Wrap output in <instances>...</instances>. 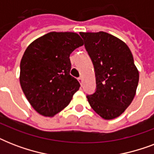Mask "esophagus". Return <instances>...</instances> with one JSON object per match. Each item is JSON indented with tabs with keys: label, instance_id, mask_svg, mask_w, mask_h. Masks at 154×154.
<instances>
[{
	"label": "esophagus",
	"instance_id": "1",
	"mask_svg": "<svg viewBox=\"0 0 154 154\" xmlns=\"http://www.w3.org/2000/svg\"><path fill=\"white\" fill-rule=\"evenodd\" d=\"M78 82H80V84L82 85V82H83V78H82V77H78Z\"/></svg>",
	"mask_w": 154,
	"mask_h": 154
}]
</instances>
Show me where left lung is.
<instances>
[{"instance_id":"left-lung-1","label":"left lung","mask_w":154,"mask_h":154,"mask_svg":"<svg viewBox=\"0 0 154 154\" xmlns=\"http://www.w3.org/2000/svg\"><path fill=\"white\" fill-rule=\"evenodd\" d=\"M94 65L96 90L87 95L89 105L106 120L113 119L131 104L139 72L126 44L105 32H80Z\"/></svg>"}]
</instances>
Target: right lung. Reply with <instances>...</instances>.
<instances>
[{
	"instance_id": "right-lung-1",
	"label": "right lung",
	"mask_w": 154,
	"mask_h": 154,
	"mask_svg": "<svg viewBox=\"0 0 154 154\" xmlns=\"http://www.w3.org/2000/svg\"><path fill=\"white\" fill-rule=\"evenodd\" d=\"M84 45L75 32H51L28 46L20 65V83L40 114L53 117L65 109L81 85L70 75L69 56Z\"/></svg>"
}]
</instances>
